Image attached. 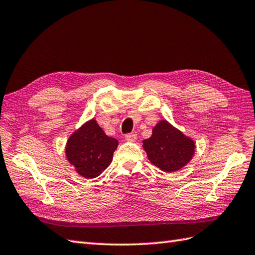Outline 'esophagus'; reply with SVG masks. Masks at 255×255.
<instances>
[{"label": "esophagus", "mask_w": 255, "mask_h": 255, "mask_svg": "<svg viewBox=\"0 0 255 255\" xmlns=\"http://www.w3.org/2000/svg\"><path fill=\"white\" fill-rule=\"evenodd\" d=\"M125 139L127 140V141H130V142H134L137 140V134L136 133H127L126 136H125Z\"/></svg>", "instance_id": "34e87169"}]
</instances>
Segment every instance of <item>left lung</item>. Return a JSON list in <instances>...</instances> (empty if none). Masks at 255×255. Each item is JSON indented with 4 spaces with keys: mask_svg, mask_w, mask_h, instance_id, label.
Returning <instances> with one entry per match:
<instances>
[{
    "mask_svg": "<svg viewBox=\"0 0 255 255\" xmlns=\"http://www.w3.org/2000/svg\"><path fill=\"white\" fill-rule=\"evenodd\" d=\"M143 149L151 163L171 173L192 160L195 143L166 121H161L153 128L152 136L143 140Z\"/></svg>",
    "mask_w": 255,
    "mask_h": 255,
    "instance_id": "left-lung-1",
    "label": "left lung"
}]
</instances>
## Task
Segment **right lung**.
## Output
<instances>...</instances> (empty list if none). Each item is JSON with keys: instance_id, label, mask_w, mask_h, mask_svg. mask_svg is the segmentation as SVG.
Wrapping results in <instances>:
<instances>
[{"instance_id": "obj_1", "label": "right lung", "mask_w": 255, "mask_h": 255, "mask_svg": "<svg viewBox=\"0 0 255 255\" xmlns=\"http://www.w3.org/2000/svg\"><path fill=\"white\" fill-rule=\"evenodd\" d=\"M117 145V140L106 136L92 119L69 138L66 154L80 175L94 178L111 164Z\"/></svg>"}]
</instances>
